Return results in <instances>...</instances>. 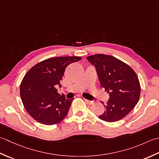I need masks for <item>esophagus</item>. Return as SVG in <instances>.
I'll use <instances>...</instances> for the list:
<instances>
[{"label": "esophagus", "instance_id": "34e87169", "mask_svg": "<svg viewBox=\"0 0 159 159\" xmlns=\"http://www.w3.org/2000/svg\"><path fill=\"white\" fill-rule=\"evenodd\" d=\"M84 101H85V102L86 103H88V104H89V105H91V104H93V103H94L93 101H90V100L86 99H84Z\"/></svg>", "mask_w": 159, "mask_h": 159}]
</instances>
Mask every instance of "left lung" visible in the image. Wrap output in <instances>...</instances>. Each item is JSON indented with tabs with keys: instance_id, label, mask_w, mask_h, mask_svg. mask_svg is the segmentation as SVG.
Segmentation results:
<instances>
[{
	"instance_id": "1",
	"label": "left lung",
	"mask_w": 159,
	"mask_h": 159,
	"mask_svg": "<svg viewBox=\"0 0 159 159\" xmlns=\"http://www.w3.org/2000/svg\"><path fill=\"white\" fill-rule=\"evenodd\" d=\"M86 59L95 66L100 85L109 93L107 104H103L105 111L99 118L115 122L125 117L140 98L141 86L137 74L128 64L111 56L97 54Z\"/></svg>"
}]
</instances>
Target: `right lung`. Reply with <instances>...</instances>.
<instances>
[{
  "instance_id": "right-lung-1",
  "label": "right lung",
  "mask_w": 159,
  "mask_h": 159,
  "mask_svg": "<svg viewBox=\"0 0 159 159\" xmlns=\"http://www.w3.org/2000/svg\"><path fill=\"white\" fill-rule=\"evenodd\" d=\"M76 56L52 57L35 64L25 74L20 86L22 102L35 120L44 125L60 123L67 115L73 99L57 93L66 68L80 61Z\"/></svg>"
}]
</instances>
